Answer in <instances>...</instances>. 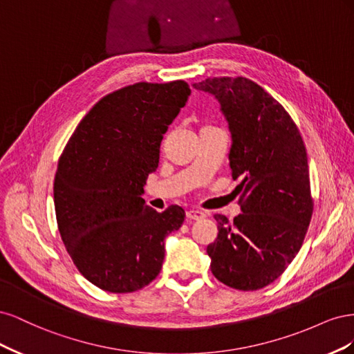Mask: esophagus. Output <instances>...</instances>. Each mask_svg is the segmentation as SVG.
<instances>
[{"label": "esophagus", "mask_w": 354, "mask_h": 354, "mask_svg": "<svg viewBox=\"0 0 354 354\" xmlns=\"http://www.w3.org/2000/svg\"><path fill=\"white\" fill-rule=\"evenodd\" d=\"M186 217H187V220H202L203 217H205V212L201 209H189L186 212Z\"/></svg>", "instance_id": "esophagus-1"}]
</instances>
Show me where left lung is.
<instances>
[{
    "mask_svg": "<svg viewBox=\"0 0 354 354\" xmlns=\"http://www.w3.org/2000/svg\"><path fill=\"white\" fill-rule=\"evenodd\" d=\"M220 103L229 125V152L242 214H217L218 236L208 245L220 282L255 291L279 277L301 248L313 212L304 142L291 116L259 84L208 78L192 84Z\"/></svg>",
    "mask_w": 354,
    "mask_h": 354,
    "instance_id": "1",
    "label": "left lung"
}]
</instances>
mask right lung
<instances>
[{
	"label": "right lung",
	"mask_w": 354,
	"mask_h": 354,
	"mask_svg": "<svg viewBox=\"0 0 354 354\" xmlns=\"http://www.w3.org/2000/svg\"><path fill=\"white\" fill-rule=\"evenodd\" d=\"M185 81L138 82L108 94L84 116L55 177V209L63 243L85 279L125 294L162 269L165 238L185 209L156 212L142 195L159 162L168 125L186 104Z\"/></svg>",
	"instance_id": "right-lung-1"
}]
</instances>
